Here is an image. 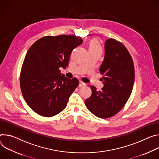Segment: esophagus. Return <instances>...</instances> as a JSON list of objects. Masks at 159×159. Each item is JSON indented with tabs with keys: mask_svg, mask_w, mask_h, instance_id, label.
<instances>
[{
	"mask_svg": "<svg viewBox=\"0 0 159 159\" xmlns=\"http://www.w3.org/2000/svg\"><path fill=\"white\" fill-rule=\"evenodd\" d=\"M85 85H86V84H85L84 83H83V82L81 81H80V84H79V86H80V87H83V86H84Z\"/></svg>",
	"mask_w": 159,
	"mask_h": 159,
	"instance_id": "1",
	"label": "esophagus"
}]
</instances>
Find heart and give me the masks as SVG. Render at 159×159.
I'll use <instances>...</instances> for the list:
<instances>
[{"instance_id":"obj_1","label":"heart","mask_w":159,"mask_h":159,"mask_svg":"<svg viewBox=\"0 0 159 159\" xmlns=\"http://www.w3.org/2000/svg\"><path fill=\"white\" fill-rule=\"evenodd\" d=\"M89 49L94 50H99L101 52L100 45L98 42L95 39H93L90 42V45H89Z\"/></svg>"}]
</instances>
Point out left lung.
I'll list each match as a JSON object with an SVG mask.
<instances>
[{"mask_svg":"<svg viewBox=\"0 0 159 159\" xmlns=\"http://www.w3.org/2000/svg\"><path fill=\"white\" fill-rule=\"evenodd\" d=\"M103 87L97 91L90 86L92 95L85 105L100 118H109L118 113L129 99L134 81L132 57L125 46L113 39L105 43V56L100 68Z\"/></svg>","mask_w":159,"mask_h":159,"instance_id":"1","label":"left lung"}]
</instances>
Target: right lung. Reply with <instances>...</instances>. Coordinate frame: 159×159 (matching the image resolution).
I'll list each match as a JSON object with an SVG mask.
<instances>
[{"mask_svg":"<svg viewBox=\"0 0 159 159\" xmlns=\"http://www.w3.org/2000/svg\"><path fill=\"white\" fill-rule=\"evenodd\" d=\"M82 42L80 37L73 35L46 36L28 50L20 74V86L26 102L37 114L52 117L66 108L79 81L66 78L59 68H66L73 50Z\"/></svg>","mask_w":159,"mask_h":159,"instance_id":"1","label":"right lung"}]
</instances>
